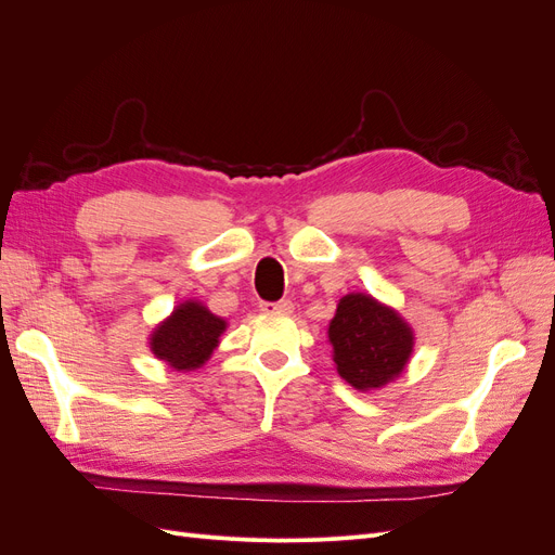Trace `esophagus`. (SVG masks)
<instances>
[{"instance_id": "34e87169", "label": "esophagus", "mask_w": 555, "mask_h": 555, "mask_svg": "<svg viewBox=\"0 0 555 555\" xmlns=\"http://www.w3.org/2000/svg\"><path fill=\"white\" fill-rule=\"evenodd\" d=\"M261 310L266 314H292L294 304L289 298H284V300H278V304H261Z\"/></svg>"}]
</instances>
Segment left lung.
Masks as SVG:
<instances>
[{"label":"left lung","mask_w":555,"mask_h":555,"mask_svg":"<svg viewBox=\"0 0 555 555\" xmlns=\"http://www.w3.org/2000/svg\"><path fill=\"white\" fill-rule=\"evenodd\" d=\"M328 343L338 375L359 391H373L405 371L414 331L371 294H347L328 324Z\"/></svg>","instance_id":"left-lung-1"}]
</instances>
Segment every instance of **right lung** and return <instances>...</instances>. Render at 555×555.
Returning <instances> with one entry per match:
<instances>
[{
    "label": "right lung",
    "instance_id": "1",
    "mask_svg": "<svg viewBox=\"0 0 555 555\" xmlns=\"http://www.w3.org/2000/svg\"><path fill=\"white\" fill-rule=\"evenodd\" d=\"M227 322L198 300H184L150 335V351L176 371L204 365L220 345Z\"/></svg>",
    "mask_w": 555,
    "mask_h": 555
}]
</instances>
